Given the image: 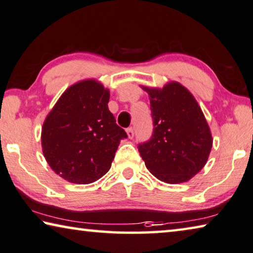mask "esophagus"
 Segmentation results:
<instances>
[{"instance_id":"obj_1","label":"esophagus","mask_w":253,"mask_h":253,"mask_svg":"<svg viewBox=\"0 0 253 253\" xmlns=\"http://www.w3.org/2000/svg\"><path fill=\"white\" fill-rule=\"evenodd\" d=\"M126 133H127V135H128V138H130V139L134 138V129H133V127L127 128Z\"/></svg>"}]
</instances>
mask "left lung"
Masks as SVG:
<instances>
[{
	"label": "left lung",
	"mask_w": 253,
	"mask_h": 253,
	"mask_svg": "<svg viewBox=\"0 0 253 253\" xmlns=\"http://www.w3.org/2000/svg\"><path fill=\"white\" fill-rule=\"evenodd\" d=\"M150 94L153 133L138 152L154 177L167 183L188 181L203 169L211 153L210 127L192 94L177 82Z\"/></svg>",
	"instance_id": "8db88e82"
}]
</instances>
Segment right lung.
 Segmentation results:
<instances>
[{"label": "right lung", "mask_w": 253, "mask_h": 253, "mask_svg": "<svg viewBox=\"0 0 253 253\" xmlns=\"http://www.w3.org/2000/svg\"><path fill=\"white\" fill-rule=\"evenodd\" d=\"M109 91L94 80L69 87L43 123L42 145L46 161L67 181L86 184L111 167L126 131L108 109Z\"/></svg>", "instance_id": "right-lung-1"}]
</instances>
